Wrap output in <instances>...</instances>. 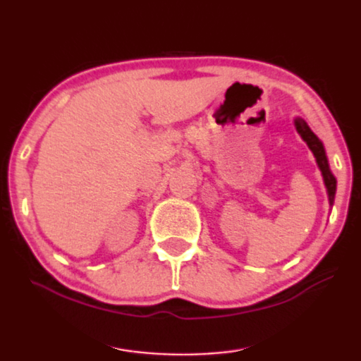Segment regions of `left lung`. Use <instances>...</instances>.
Listing matches in <instances>:
<instances>
[{"label": "left lung", "mask_w": 361, "mask_h": 361, "mask_svg": "<svg viewBox=\"0 0 361 361\" xmlns=\"http://www.w3.org/2000/svg\"><path fill=\"white\" fill-rule=\"evenodd\" d=\"M294 124H296V129L301 137L304 139V142L309 145V149L312 150L314 157H316L317 160V165L319 169L322 171V176H324V181H326V186H327V192H329V201H331V204L334 202V197H335V190H337V180L334 178V175L331 173V170H329V164H327V157H326V150H324V145L322 142L317 139V135L314 134V132L309 129V126L304 123L302 119H296L294 121Z\"/></svg>", "instance_id": "8db88e82"}]
</instances>
